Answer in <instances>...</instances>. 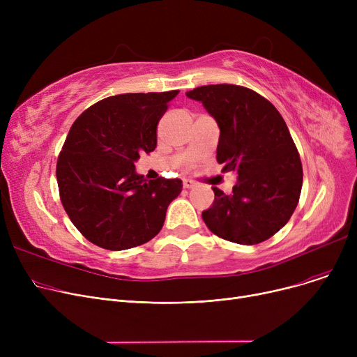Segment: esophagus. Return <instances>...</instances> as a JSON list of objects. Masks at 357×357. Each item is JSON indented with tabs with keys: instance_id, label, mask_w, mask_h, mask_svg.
Instances as JSON below:
<instances>
[{
	"instance_id": "esophagus-1",
	"label": "esophagus",
	"mask_w": 357,
	"mask_h": 357,
	"mask_svg": "<svg viewBox=\"0 0 357 357\" xmlns=\"http://www.w3.org/2000/svg\"><path fill=\"white\" fill-rule=\"evenodd\" d=\"M195 186V182L191 181V179H183V188L185 190H191Z\"/></svg>"
}]
</instances>
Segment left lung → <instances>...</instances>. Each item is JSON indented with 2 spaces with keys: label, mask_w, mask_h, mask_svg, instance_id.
<instances>
[{
  "label": "left lung",
  "mask_w": 357,
  "mask_h": 357,
  "mask_svg": "<svg viewBox=\"0 0 357 357\" xmlns=\"http://www.w3.org/2000/svg\"><path fill=\"white\" fill-rule=\"evenodd\" d=\"M186 97L215 120L217 162L237 175L230 195L214 186L204 222L238 245L268 240L288 222L303 188L301 159L282 116L257 92L231 84L198 86Z\"/></svg>",
  "instance_id": "1"
}]
</instances>
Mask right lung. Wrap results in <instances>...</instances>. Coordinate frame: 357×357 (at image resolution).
I'll return each mask as SVG.
<instances>
[{"mask_svg":"<svg viewBox=\"0 0 357 357\" xmlns=\"http://www.w3.org/2000/svg\"><path fill=\"white\" fill-rule=\"evenodd\" d=\"M179 91L121 93L93 104L72 124L56 166L62 205L93 245L126 250L153 238L181 179L146 181L140 153L153 152L156 127Z\"/></svg>","mask_w":357,"mask_h":357,"instance_id":"right-lung-1","label":"right lung"}]
</instances>
